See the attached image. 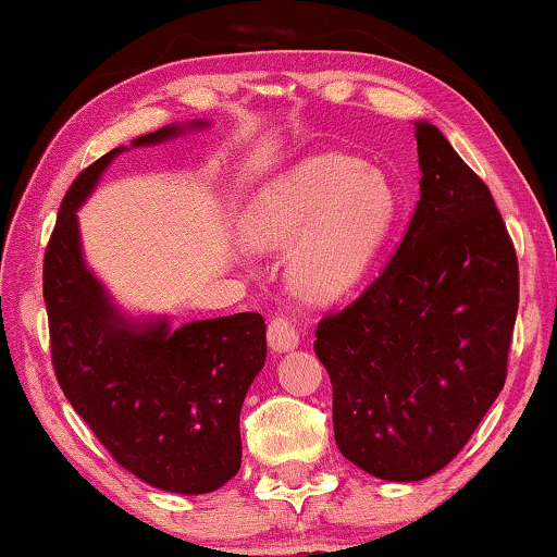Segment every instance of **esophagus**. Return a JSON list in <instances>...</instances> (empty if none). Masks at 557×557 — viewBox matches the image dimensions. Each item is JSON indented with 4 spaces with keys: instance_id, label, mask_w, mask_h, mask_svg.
<instances>
[{
    "instance_id": "34e87169",
    "label": "esophagus",
    "mask_w": 557,
    "mask_h": 557,
    "mask_svg": "<svg viewBox=\"0 0 557 557\" xmlns=\"http://www.w3.org/2000/svg\"><path fill=\"white\" fill-rule=\"evenodd\" d=\"M269 345L273 352H288V349L299 347V332L288 322L286 317H273L269 324Z\"/></svg>"
}]
</instances>
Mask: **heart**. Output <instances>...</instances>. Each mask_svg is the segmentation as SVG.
I'll return each mask as SVG.
<instances>
[{"label": "heart", "instance_id": "b5f03b06", "mask_svg": "<svg viewBox=\"0 0 557 557\" xmlns=\"http://www.w3.org/2000/svg\"><path fill=\"white\" fill-rule=\"evenodd\" d=\"M400 197L385 172L345 154H317L265 182L238 218L240 240L286 246V276L301 296L330 301L368 276L398 225Z\"/></svg>", "mask_w": 557, "mask_h": 557}]
</instances>
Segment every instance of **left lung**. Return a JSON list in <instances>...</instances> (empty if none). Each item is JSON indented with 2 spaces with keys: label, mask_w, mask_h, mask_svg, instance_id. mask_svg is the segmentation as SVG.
<instances>
[{
  "label": "left lung",
  "mask_w": 557,
  "mask_h": 557,
  "mask_svg": "<svg viewBox=\"0 0 557 557\" xmlns=\"http://www.w3.org/2000/svg\"><path fill=\"white\" fill-rule=\"evenodd\" d=\"M421 200L383 273L317 326L339 451L385 482H421L467 446L507 377L520 284L492 193L416 121Z\"/></svg>",
  "instance_id": "left-lung-1"
}]
</instances>
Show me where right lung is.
<instances>
[{
	"label": "right lung",
	"instance_id": "1",
	"mask_svg": "<svg viewBox=\"0 0 557 557\" xmlns=\"http://www.w3.org/2000/svg\"><path fill=\"white\" fill-rule=\"evenodd\" d=\"M208 121L170 124L132 147H154ZM111 149L83 170L60 205L48 243L42 294L52 364L65 398L126 471L157 490L208 494L240 469V408L265 362L256 311L200 319L128 317L83 258L78 215Z\"/></svg>",
	"mask_w": 557,
	"mask_h": 557
}]
</instances>
